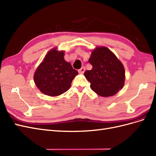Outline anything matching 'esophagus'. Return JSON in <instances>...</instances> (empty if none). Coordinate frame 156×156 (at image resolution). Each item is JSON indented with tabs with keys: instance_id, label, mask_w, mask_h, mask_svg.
<instances>
[{
	"instance_id": "34e87169",
	"label": "esophagus",
	"mask_w": 156,
	"mask_h": 156,
	"mask_svg": "<svg viewBox=\"0 0 156 156\" xmlns=\"http://www.w3.org/2000/svg\"><path fill=\"white\" fill-rule=\"evenodd\" d=\"M85 70H86V69L84 67H82L80 69V70H78V73H80V74H83V73H84L85 72Z\"/></svg>"
}]
</instances>
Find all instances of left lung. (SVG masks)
I'll use <instances>...</instances> for the list:
<instances>
[{
  "label": "left lung",
  "mask_w": 156,
  "mask_h": 156,
  "mask_svg": "<svg viewBox=\"0 0 156 156\" xmlns=\"http://www.w3.org/2000/svg\"><path fill=\"white\" fill-rule=\"evenodd\" d=\"M88 62L92 69L84 76L90 87L102 97L113 96L122 88L125 70L121 61L107 47H98L91 53Z\"/></svg>",
  "instance_id": "left-lung-1"
}]
</instances>
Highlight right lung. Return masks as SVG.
<instances>
[{"label": "right lung", "mask_w": 156, "mask_h": 156, "mask_svg": "<svg viewBox=\"0 0 156 156\" xmlns=\"http://www.w3.org/2000/svg\"><path fill=\"white\" fill-rule=\"evenodd\" d=\"M78 74L70 63L64 58V52L51 50L34 74V82L42 93L57 96L70 88L71 82Z\"/></svg>", "instance_id": "add662e5"}]
</instances>
